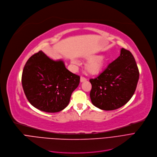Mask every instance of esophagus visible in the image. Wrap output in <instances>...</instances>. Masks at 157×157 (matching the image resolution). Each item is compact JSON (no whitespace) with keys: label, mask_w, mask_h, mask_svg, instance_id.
<instances>
[{"label":"esophagus","mask_w":157,"mask_h":157,"mask_svg":"<svg viewBox=\"0 0 157 157\" xmlns=\"http://www.w3.org/2000/svg\"><path fill=\"white\" fill-rule=\"evenodd\" d=\"M86 80H87L86 78H85L84 77H80V82H85Z\"/></svg>","instance_id":"obj_1"}]
</instances>
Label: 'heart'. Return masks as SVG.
<instances>
[{
	"instance_id": "b5f03b06",
	"label": "heart",
	"mask_w": 157,
	"mask_h": 157,
	"mask_svg": "<svg viewBox=\"0 0 157 157\" xmlns=\"http://www.w3.org/2000/svg\"><path fill=\"white\" fill-rule=\"evenodd\" d=\"M91 59L86 64V70L91 75H96L99 73L103 68L105 63V59L104 56H98L96 57H89ZM73 64H77L78 63L76 60H73Z\"/></svg>"
}]
</instances>
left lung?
<instances>
[{"mask_svg":"<svg viewBox=\"0 0 157 157\" xmlns=\"http://www.w3.org/2000/svg\"><path fill=\"white\" fill-rule=\"evenodd\" d=\"M139 78L135 59L129 50L121 48L120 56L116 60L98 77L89 80L92 85V103L104 110L121 107L135 93Z\"/></svg>","mask_w":157,"mask_h":157,"instance_id":"obj_1","label":"left lung"}]
</instances>
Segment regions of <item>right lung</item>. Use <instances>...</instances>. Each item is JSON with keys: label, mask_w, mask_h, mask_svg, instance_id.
<instances>
[{"label": "right lung", "mask_w": 157, "mask_h": 157, "mask_svg": "<svg viewBox=\"0 0 157 157\" xmlns=\"http://www.w3.org/2000/svg\"><path fill=\"white\" fill-rule=\"evenodd\" d=\"M80 76L67 70L63 61H54L41 50L27 61L21 84L28 101L46 113H57L68 106Z\"/></svg>", "instance_id": "1"}]
</instances>
